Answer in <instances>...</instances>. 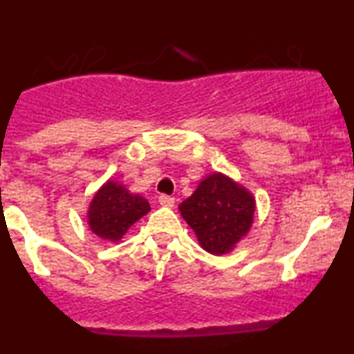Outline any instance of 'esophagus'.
Segmentation results:
<instances>
[{"mask_svg": "<svg viewBox=\"0 0 354 354\" xmlns=\"http://www.w3.org/2000/svg\"><path fill=\"white\" fill-rule=\"evenodd\" d=\"M158 201H160L161 206H166V208H171V206H174V198L168 196V194H161V196L158 198Z\"/></svg>", "mask_w": 354, "mask_h": 354, "instance_id": "obj_1", "label": "esophagus"}]
</instances>
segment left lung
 Segmentation results:
<instances>
[{
  "mask_svg": "<svg viewBox=\"0 0 354 354\" xmlns=\"http://www.w3.org/2000/svg\"><path fill=\"white\" fill-rule=\"evenodd\" d=\"M178 208L203 250L221 256L231 253L250 233L256 201L241 183L214 171Z\"/></svg>",
  "mask_w": 354,
  "mask_h": 354,
  "instance_id": "8db88e82",
  "label": "left lung"
}]
</instances>
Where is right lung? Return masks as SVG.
Here are the masks:
<instances>
[{
    "instance_id": "obj_1",
    "label": "right lung",
    "mask_w": 354,
    "mask_h": 354,
    "mask_svg": "<svg viewBox=\"0 0 354 354\" xmlns=\"http://www.w3.org/2000/svg\"><path fill=\"white\" fill-rule=\"evenodd\" d=\"M149 209L141 194L131 193L123 183L108 180L89 203L88 226L101 239L118 243Z\"/></svg>"
}]
</instances>
